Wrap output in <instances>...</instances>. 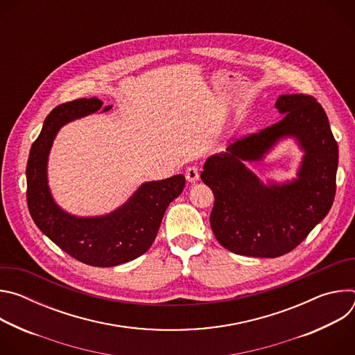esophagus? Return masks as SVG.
Wrapping results in <instances>:
<instances>
[{
  "label": "esophagus",
  "mask_w": 355,
  "mask_h": 355,
  "mask_svg": "<svg viewBox=\"0 0 355 355\" xmlns=\"http://www.w3.org/2000/svg\"><path fill=\"white\" fill-rule=\"evenodd\" d=\"M185 178L189 181V182H195L199 180V168L195 167V166H191L185 170Z\"/></svg>",
  "instance_id": "1"
}]
</instances>
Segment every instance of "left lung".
Here are the masks:
<instances>
[{"label": "left lung", "mask_w": 355, "mask_h": 355, "mask_svg": "<svg viewBox=\"0 0 355 355\" xmlns=\"http://www.w3.org/2000/svg\"><path fill=\"white\" fill-rule=\"evenodd\" d=\"M275 108L284 114L279 122L237 139L225 153L209 157L200 173L215 195L212 232L234 254H286L324 219L334 200L338 146L324 110L306 94H284ZM289 135L306 151L298 177L266 186L243 162L261 159L279 138Z\"/></svg>", "instance_id": "8db88e82"}]
</instances>
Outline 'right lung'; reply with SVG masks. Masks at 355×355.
I'll return each instance as SVG.
<instances>
[{
    "instance_id": "right-lung-1",
    "label": "right lung",
    "mask_w": 355,
    "mask_h": 355,
    "mask_svg": "<svg viewBox=\"0 0 355 355\" xmlns=\"http://www.w3.org/2000/svg\"><path fill=\"white\" fill-rule=\"evenodd\" d=\"M101 107L98 98H80L47 115L28 159L26 199L36 226L69 256L92 267H115L140 257L153 244L167 207L185 187V177L144 182L126 204L105 216L78 218L59 208L47 185L50 147L63 125ZM108 110L110 105L104 111Z\"/></svg>"
}]
</instances>
